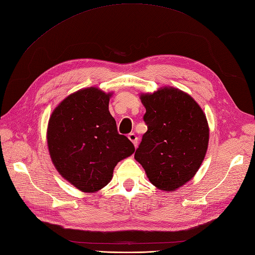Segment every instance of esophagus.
Returning a JSON list of instances; mask_svg holds the SVG:
<instances>
[{"instance_id":"obj_1","label":"esophagus","mask_w":255,"mask_h":255,"mask_svg":"<svg viewBox=\"0 0 255 255\" xmlns=\"http://www.w3.org/2000/svg\"><path fill=\"white\" fill-rule=\"evenodd\" d=\"M128 139L133 143V145H134V146L138 145V136L135 135V133H133V132L129 133V134H128Z\"/></svg>"}]
</instances>
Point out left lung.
<instances>
[{
    "instance_id": "left-lung-1",
    "label": "left lung",
    "mask_w": 255,
    "mask_h": 255,
    "mask_svg": "<svg viewBox=\"0 0 255 255\" xmlns=\"http://www.w3.org/2000/svg\"><path fill=\"white\" fill-rule=\"evenodd\" d=\"M147 131L134 159L151 183L164 192H174L198 171L209 144L206 114L193 97L171 86L153 94H141Z\"/></svg>"
}]
</instances>
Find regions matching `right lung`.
<instances>
[{
	"instance_id": "right-lung-1",
	"label": "right lung",
	"mask_w": 255,
	"mask_h": 255,
	"mask_svg": "<svg viewBox=\"0 0 255 255\" xmlns=\"http://www.w3.org/2000/svg\"><path fill=\"white\" fill-rule=\"evenodd\" d=\"M113 93L98 87L75 91L58 104L47 126L51 161L61 177L84 193L110 183L115 166L132 155L134 146L117 132L109 111Z\"/></svg>"
}]
</instances>
